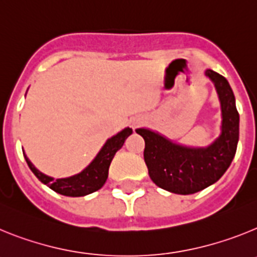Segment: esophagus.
<instances>
[{"instance_id":"obj_1","label":"esophagus","mask_w":257,"mask_h":257,"mask_svg":"<svg viewBox=\"0 0 257 257\" xmlns=\"http://www.w3.org/2000/svg\"><path fill=\"white\" fill-rule=\"evenodd\" d=\"M142 123H143L142 118H136V119H134V121H133V126L135 127V128H136V127H139Z\"/></svg>"}]
</instances>
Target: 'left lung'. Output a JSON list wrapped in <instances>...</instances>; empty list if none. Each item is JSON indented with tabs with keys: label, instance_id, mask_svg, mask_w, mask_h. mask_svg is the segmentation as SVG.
Listing matches in <instances>:
<instances>
[{
	"label": "left lung",
	"instance_id": "obj_1",
	"mask_svg": "<svg viewBox=\"0 0 257 257\" xmlns=\"http://www.w3.org/2000/svg\"><path fill=\"white\" fill-rule=\"evenodd\" d=\"M206 76L216 88L221 108L220 135L207 147H187L157 131L136 128L145 142L144 161L157 187L175 194H193L216 183L235 156L239 139V114L225 77L211 69Z\"/></svg>",
	"mask_w": 257,
	"mask_h": 257
}]
</instances>
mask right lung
<instances>
[{"label":"right lung","mask_w":257,"mask_h":257,"mask_svg":"<svg viewBox=\"0 0 257 257\" xmlns=\"http://www.w3.org/2000/svg\"><path fill=\"white\" fill-rule=\"evenodd\" d=\"M131 134H133V128L126 127L122 131H119L117 135L112 136L110 139L106 140L105 144L103 145V148L99 151L96 157H95L86 169H83L82 171L73 175V176H69V178H51L49 175L44 174L38 169H36V166L29 161L27 154L24 152H23V154H24V158H26L31 171L37 176V179L41 183L47 185L50 189L59 193L61 196L83 197L96 192L105 184L106 179H108L109 166H110L113 157L122 148L124 140Z\"/></svg>","instance_id":"add662e5"}]
</instances>
